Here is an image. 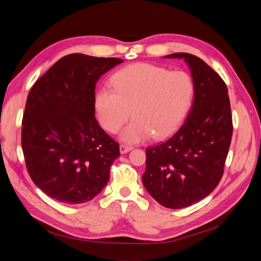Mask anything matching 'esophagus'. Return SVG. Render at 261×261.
Segmentation results:
<instances>
[{"label": "esophagus", "instance_id": "obj_1", "mask_svg": "<svg viewBox=\"0 0 261 261\" xmlns=\"http://www.w3.org/2000/svg\"><path fill=\"white\" fill-rule=\"evenodd\" d=\"M132 149H133V147H132V146H128V145L122 144V145L120 146V151H121V153H127L128 151H130Z\"/></svg>", "mask_w": 261, "mask_h": 261}]
</instances>
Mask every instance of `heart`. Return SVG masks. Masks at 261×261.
Masks as SVG:
<instances>
[{
    "mask_svg": "<svg viewBox=\"0 0 261 261\" xmlns=\"http://www.w3.org/2000/svg\"><path fill=\"white\" fill-rule=\"evenodd\" d=\"M113 90L102 87L94 96L100 125L116 134L129 118L122 133L128 144L152 137L161 139L174 133L184 122L195 98V83L186 70L137 63L118 69L111 77Z\"/></svg>",
    "mask_w": 261,
    "mask_h": 261,
    "instance_id": "1",
    "label": "heart"
}]
</instances>
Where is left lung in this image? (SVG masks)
Segmentation results:
<instances>
[{
	"instance_id": "1",
	"label": "left lung",
	"mask_w": 261,
	"mask_h": 261,
	"mask_svg": "<svg viewBox=\"0 0 261 261\" xmlns=\"http://www.w3.org/2000/svg\"><path fill=\"white\" fill-rule=\"evenodd\" d=\"M195 98L179 129L164 143L146 149L143 183L162 206L179 209L207 197L222 178L230 149L233 122L224 81L206 62L189 53Z\"/></svg>"
}]
</instances>
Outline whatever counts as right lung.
<instances>
[{"label": "right lung", "mask_w": 261, "mask_h": 261, "mask_svg": "<svg viewBox=\"0 0 261 261\" xmlns=\"http://www.w3.org/2000/svg\"><path fill=\"white\" fill-rule=\"evenodd\" d=\"M122 62L68 54L30 89L21 148L31 179L51 198L83 203L109 181L120 145L94 117V89L100 76Z\"/></svg>", "instance_id": "1"}]
</instances>
